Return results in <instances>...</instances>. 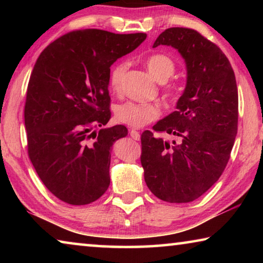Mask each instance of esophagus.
Masks as SVG:
<instances>
[{"label":"esophagus","instance_id":"esophagus-1","mask_svg":"<svg viewBox=\"0 0 263 263\" xmlns=\"http://www.w3.org/2000/svg\"><path fill=\"white\" fill-rule=\"evenodd\" d=\"M130 136H131L132 139H135V140H139L140 139L139 132H138L137 130H135V128H131V130H130Z\"/></svg>","mask_w":263,"mask_h":263}]
</instances>
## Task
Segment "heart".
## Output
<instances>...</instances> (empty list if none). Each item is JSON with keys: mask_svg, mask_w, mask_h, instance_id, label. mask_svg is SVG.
I'll return each instance as SVG.
<instances>
[{"mask_svg": "<svg viewBox=\"0 0 263 263\" xmlns=\"http://www.w3.org/2000/svg\"><path fill=\"white\" fill-rule=\"evenodd\" d=\"M146 67L158 82H166L175 72V64L164 54H153L146 59ZM128 68L126 61H119L112 66L109 73V84L112 90L118 91ZM160 116L158 105L152 103H138L128 101L116 108V118L118 122L132 127H142L155 121Z\"/></svg>", "mask_w": 263, "mask_h": 263, "instance_id": "b5f03b06", "label": "heart"}]
</instances>
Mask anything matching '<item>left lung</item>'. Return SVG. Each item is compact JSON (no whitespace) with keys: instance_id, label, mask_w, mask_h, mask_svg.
<instances>
[{"instance_id":"left-lung-1","label":"left lung","mask_w":263,"mask_h":263,"mask_svg":"<svg viewBox=\"0 0 263 263\" xmlns=\"http://www.w3.org/2000/svg\"><path fill=\"white\" fill-rule=\"evenodd\" d=\"M179 51L186 84L176 110L141 135V166L148 189L169 203H189L216 183L229 162L238 131V89L228 58L197 31L164 30L154 42Z\"/></svg>"}]
</instances>
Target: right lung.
<instances>
[{
    "instance_id": "obj_1",
    "label": "right lung",
    "mask_w": 263,
    "mask_h": 263,
    "mask_svg": "<svg viewBox=\"0 0 263 263\" xmlns=\"http://www.w3.org/2000/svg\"><path fill=\"white\" fill-rule=\"evenodd\" d=\"M146 37L72 31L50 44L35 61L24 108L29 157L43 183L62 202L86 205L109 188L111 149L127 136V128L91 130L111 118V65Z\"/></svg>"
}]
</instances>
